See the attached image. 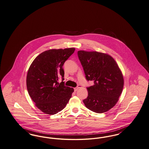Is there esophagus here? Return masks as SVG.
Returning <instances> with one entry per match:
<instances>
[{
	"label": "esophagus",
	"mask_w": 149,
	"mask_h": 149,
	"mask_svg": "<svg viewBox=\"0 0 149 149\" xmlns=\"http://www.w3.org/2000/svg\"><path fill=\"white\" fill-rule=\"evenodd\" d=\"M80 87H81V86L80 85H78L77 87H75V88H74V91H77L78 90V89L79 88H80Z\"/></svg>",
	"instance_id": "esophagus-1"
}]
</instances>
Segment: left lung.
<instances>
[{
  "mask_svg": "<svg viewBox=\"0 0 149 149\" xmlns=\"http://www.w3.org/2000/svg\"><path fill=\"white\" fill-rule=\"evenodd\" d=\"M77 54L86 80L94 82L87 87L88 96L83 100L86 107L96 113L109 111L123 89V76L116 61L109 54L96 51H79Z\"/></svg>",
  "mask_w": 149,
  "mask_h": 149,
  "instance_id": "obj_1",
  "label": "left lung"
}]
</instances>
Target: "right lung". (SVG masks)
Listing matches in <instances>:
<instances>
[{"label":"right lung","mask_w":149,"mask_h":149,"mask_svg":"<svg viewBox=\"0 0 149 149\" xmlns=\"http://www.w3.org/2000/svg\"><path fill=\"white\" fill-rule=\"evenodd\" d=\"M74 48L50 49L33 61L26 76V88L36 106L42 112L54 115L65 107L73 88L65 86L63 65L74 53ZM62 82L58 83V77Z\"/></svg>","instance_id":"1"}]
</instances>
